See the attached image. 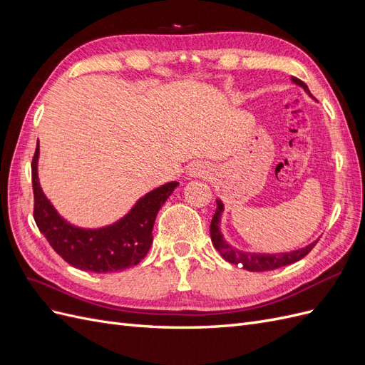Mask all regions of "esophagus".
Masks as SVG:
<instances>
[{
    "label": "esophagus",
    "mask_w": 365,
    "mask_h": 365,
    "mask_svg": "<svg viewBox=\"0 0 365 365\" xmlns=\"http://www.w3.org/2000/svg\"><path fill=\"white\" fill-rule=\"evenodd\" d=\"M187 175H189V178H205L208 175V165L201 161L192 163L187 169Z\"/></svg>",
    "instance_id": "obj_1"
}]
</instances>
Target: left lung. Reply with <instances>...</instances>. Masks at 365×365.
<instances>
[{
  "mask_svg": "<svg viewBox=\"0 0 365 365\" xmlns=\"http://www.w3.org/2000/svg\"><path fill=\"white\" fill-rule=\"evenodd\" d=\"M291 81L298 85L300 88H303L304 93L312 97L311 91H309V88L304 82H302L300 79H297V77H291ZM217 208H216V213L212 219V224H210V236H212V242L215 248L219 251L220 256H222L227 262L233 263V264H239L247 271H252V272H260V271H272V269H277L282 267H286V264H291L295 263L300 259H303L306 254L311 251L315 244L318 242L314 240L311 244L303 247V248H298L294 251H288V252H251V251H242L236 247H233L230 244V242L225 240L224 235H222V230H220V220H222V213H224V202L220 200H216Z\"/></svg>",
  "mask_w": 365,
  "mask_h": 365,
  "instance_id": "1",
  "label": "left lung"
}]
</instances>
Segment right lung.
I'll return each mask as SVG.
<instances>
[{
  "label": "right lung",
  "mask_w": 365,
  "mask_h": 365,
  "mask_svg": "<svg viewBox=\"0 0 365 365\" xmlns=\"http://www.w3.org/2000/svg\"><path fill=\"white\" fill-rule=\"evenodd\" d=\"M39 141L31 161V182L35 195V220L51 248L82 271L97 274L115 272L134 267L148 254L152 245V230L161 205L173 193L178 181H169L148 192L115 222L98 227H77L62 217L41 189Z\"/></svg>",
  "instance_id": "obj_1"
}]
</instances>
